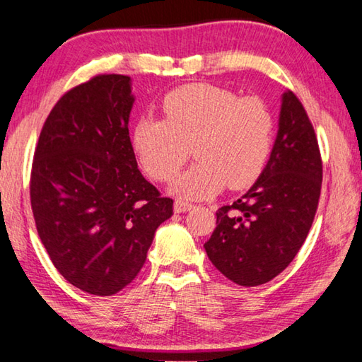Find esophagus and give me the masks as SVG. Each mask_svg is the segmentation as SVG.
<instances>
[{
	"instance_id": "obj_1",
	"label": "esophagus",
	"mask_w": 362,
	"mask_h": 362,
	"mask_svg": "<svg viewBox=\"0 0 362 362\" xmlns=\"http://www.w3.org/2000/svg\"><path fill=\"white\" fill-rule=\"evenodd\" d=\"M193 209H194L193 204L185 202V201H182V199H177V201L174 202L175 214H185V211H189V210H193Z\"/></svg>"
}]
</instances>
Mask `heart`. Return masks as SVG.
Segmentation results:
<instances>
[{
    "label": "heart",
    "mask_w": 362,
    "mask_h": 362,
    "mask_svg": "<svg viewBox=\"0 0 362 362\" xmlns=\"http://www.w3.org/2000/svg\"><path fill=\"white\" fill-rule=\"evenodd\" d=\"M165 119L143 117L133 127V151L144 171L168 182L189 158L196 165L174 182L182 197L201 199L256 182L273 148L274 119L259 97H238L229 89L193 83L168 92Z\"/></svg>",
    "instance_id": "1"
}]
</instances>
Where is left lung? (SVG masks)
Returning a JSON list of instances; mask_svg holds the SVG:
<instances>
[{"label": "left lung", "mask_w": 362, "mask_h": 362, "mask_svg": "<svg viewBox=\"0 0 362 362\" xmlns=\"http://www.w3.org/2000/svg\"><path fill=\"white\" fill-rule=\"evenodd\" d=\"M322 175L314 127L298 97L287 90L264 173L246 194L216 211V228L204 245L211 264L243 287L284 272L313 226Z\"/></svg>", "instance_id": "left-lung-1"}]
</instances>
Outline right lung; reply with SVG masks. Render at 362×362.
<instances>
[{"instance_id": "add662e5", "label": "right lung", "mask_w": 362, "mask_h": 362, "mask_svg": "<svg viewBox=\"0 0 362 362\" xmlns=\"http://www.w3.org/2000/svg\"><path fill=\"white\" fill-rule=\"evenodd\" d=\"M130 76L100 74L64 94L42 127L30 197L37 233L64 278L117 293L136 278L173 199L139 173L129 134Z\"/></svg>"}]
</instances>
